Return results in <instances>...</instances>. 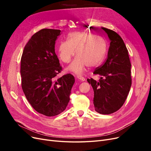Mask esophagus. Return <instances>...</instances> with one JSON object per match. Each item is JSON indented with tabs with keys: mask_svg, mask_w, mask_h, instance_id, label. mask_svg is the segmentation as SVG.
<instances>
[{
	"mask_svg": "<svg viewBox=\"0 0 151 151\" xmlns=\"http://www.w3.org/2000/svg\"><path fill=\"white\" fill-rule=\"evenodd\" d=\"M77 78L79 79V80H81V81H85L84 77H83V76H77Z\"/></svg>",
	"mask_w": 151,
	"mask_h": 151,
	"instance_id": "obj_1",
	"label": "esophagus"
}]
</instances>
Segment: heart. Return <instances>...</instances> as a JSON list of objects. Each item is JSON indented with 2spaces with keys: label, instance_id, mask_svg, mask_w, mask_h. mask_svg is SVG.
<instances>
[{
  "label": "heart",
  "instance_id": "b5f03b06",
  "mask_svg": "<svg viewBox=\"0 0 151 151\" xmlns=\"http://www.w3.org/2000/svg\"><path fill=\"white\" fill-rule=\"evenodd\" d=\"M108 44L106 40L88 32L74 31L62 41L58 47V54L64 63L70 62L76 52L77 56L68 68L76 74H81L89 66L93 67L101 63L106 55Z\"/></svg>",
  "mask_w": 151,
  "mask_h": 151
}]
</instances>
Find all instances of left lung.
<instances>
[{
  "instance_id": "left-lung-1",
  "label": "left lung",
  "mask_w": 151,
  "mask_h": 151,
  "mask_svg": "<svg viewBox=\"0 0 151 151\" xmlns=\"http://www.w3.org/2000/svg\"><path fill=\"white\" fill-rule=\"evenodd\" d=\"M108 35L110 45L106 60L94 70L99 81L88 79L94 91L96 111L109 115L124 104L132 85L131 63L128 50L121 36L115 31L101 28Z\"/></svg>"
}]
</instances>
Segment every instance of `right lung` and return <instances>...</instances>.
I'll list each match as a JSON object with an SVG mask.
<instances>
[{
    "label": "right lung",
    "mask_w": 151,
    "mask_h": 151,
    "mask_svg": "<svg viewBox=\"0 0 151 151\" xmlns=\"http://www.w3.org/2000/svg\"><path fill=\"white\" fill-rule=\"evenodd\" d=\"M59 29H43L31 36L21 59V86L25 96L35 110L47 116L65 110L75 83L67 74L56 79L62 66L55 52Z\"/></svg>",
    "instance_id": "1"
}]
</instances>
